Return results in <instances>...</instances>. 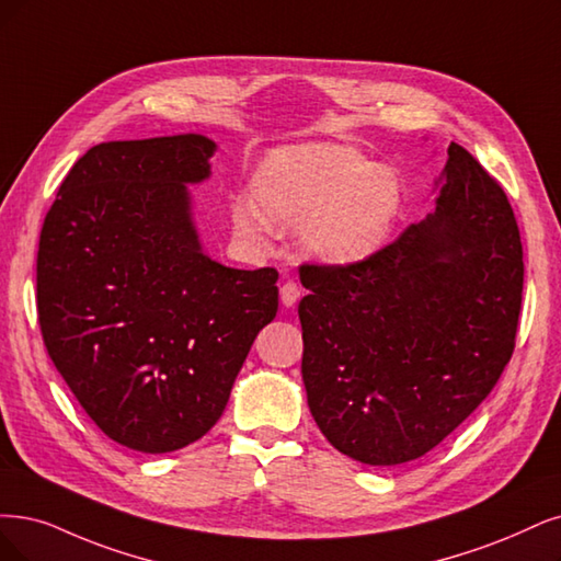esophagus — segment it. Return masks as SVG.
<instances>
[{
    "label": "esophagus",
    "instance_id": "1",
    "mask_svg": "<svg viewBox=\"0 0 561 561\" xmlns=\"http://www.w3.org/2000/svg\"><path fill=\"white\" fill-rule=\"evenodd\" d=\"M279 296H282V305L284 307H294L298 302V298H300V288H298L296 282H286L279 288Z\"/></svg>",
    "mask_w": 561,
    "mask_h": 561
}]
</instances>
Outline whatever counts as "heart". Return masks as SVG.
<instances>
[{
    "instance_id": "1",
    "label": "heart",
    "mask_w": 561,
    "mask_h": 561,
    "mask_svg": "<svg viewBox=\"0 0 561 561\" xmlns=\"http://www.w3.org/2000/svg\"><path fill=\"white\" fill-rule=\"evenodd\" d=\"M402 182L386 165L337 142L270 152L254 175V198L236 196L233 224L247 238L270 224L298 226L305 252L328 263L365 261L388 242L402 213Z\"/></svg>"
}]
</instances>
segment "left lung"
<instances>
[{
  "mask_svg": "<svg viewBox=\"0 0 561 561\" xmlns=\"http://www.w3.org/2000/svg\"><path fill=\"white\" fill-rule=\"evenodd\" d=\"M437 207L348 265H300L302 381L323 437L363 465L439 446L500 381L523 302V242L496 180L448 145Z\"/></svg>",
  "mask_w": 561,
  "mask_h": 561,
  "instance_id": "obj_1",
  "label": "left lung"
}]
</instances>
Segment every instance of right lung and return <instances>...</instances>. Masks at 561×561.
Here are the masks:
<instances>
[{
  "label": "right lung",
  "mask_w": 561,
  "mask_h": 561,
  "mask_svg": "<svg viewBox=\"0 0 561 561\" xmlns=\"http://www.w3.org/2000/svg\"><path fill=\"white\" fill-rule=\"evenodd\" d=\"M201 134L94 145L41 228L38 325L48 356L103 434L140 453L201 439L226 409L277 270L203 252L186 184L210 178Z\"/></svg>",
  "instance_id": "right-lung-1"
}]
</instances>
